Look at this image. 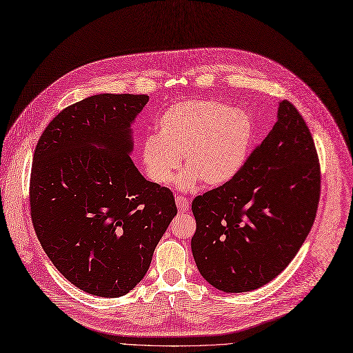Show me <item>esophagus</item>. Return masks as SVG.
I'll return each instance as SVG.
<instances>
[{"mask_svg":"<svg viewBox=\"0 0 353 353\" xmlns=\"http://www.w3.org/2000/svg\"><path fill=\"white\" fill-rule=\"evenodd\" d=\"M176 205L179 208V211H188L189 210V199L186 198H181V196H177L176 198Z\"/></svg>","mask_w":353,"mask_h":353,"instance_id":"esophagus-1","label":"esophagus"}]
</instances>
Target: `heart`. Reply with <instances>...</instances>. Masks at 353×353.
<instances>
[{
	"mask_svg": "<svg viewBox=\"0 0 353 353\" xmlns=\"http://www.w3.org/2000/svg\"><path fill=\"white\" fill-rule=\"evenodd\" d=\"M157 134L141 143L148 179L167 185L180 167L181 190L225 185L244 165L253 139V122L240 109L215 100H189L170 106L155 123Z\"/></svg>",
	"mask_w": 353,
	"mask_h": 353,
	"instance_id": "1",
	"label": "heart"
}]
</instances>
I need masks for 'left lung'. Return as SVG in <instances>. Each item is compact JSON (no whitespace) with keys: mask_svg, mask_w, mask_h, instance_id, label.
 <instances>
[{"mask_svg":"<svg viewBox=\"0 0 353 353\" xmlns=\"http://www.w3.org/2000/svg\"><path fill=\"white\" fill-rule=\"evenodd\" d=\"M320 164L314 141L292 103L228 183L192 202L194 262L224 292L260 288L291 263L314 224Z\"/></svg>","mask_w":353,"mask_h":353,"instance_id":"left-lung-1","label":"left lung"}]
</instances>
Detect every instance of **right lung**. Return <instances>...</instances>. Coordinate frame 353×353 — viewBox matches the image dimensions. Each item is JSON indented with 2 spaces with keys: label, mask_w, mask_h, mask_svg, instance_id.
Listing matches in <instances>:
<instances>
[{
  "label": "right lung",
  "mask_w": 353,
  "mask_h": 353,
  "mask_svg": "<svg viewBox=\"0 0 353 353\" xmlns=\"http://www.w3.org/2000/svg\"><path fill=\"white\" fill-rule=\"evenodd\" d=\"M147 94H94L63 109L39 139L30 214L50 262L77 288L134 290L177 214L174 196L135 167L132 125Z\"/></svg>",
  "instance_id": "obj_1"
}]
</instances>
